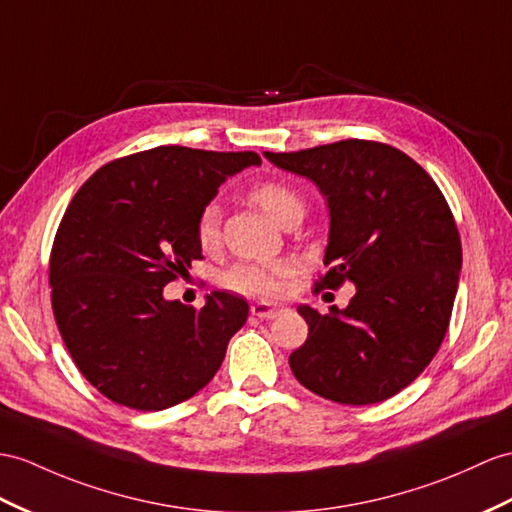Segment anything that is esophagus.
I'll return each instance as SVG.
<instances>
[{
	"instance_id": "34e87169",
	"label": "esophagus",
	"mask_w": 512,
	"mask_h": 512,
	"mask_svg": "<svg viewBox=\"0 0 512 512\" xmlns=\"http://www.w3.org/2000/svg\"><path fill=\"white\" fill-rule=\"evenodd\" d=\"M280 313H282V308L276 304H267V302L252 304V315L258 319H276Z\"/></svg>"
}]
</instances>
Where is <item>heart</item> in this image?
<instances>
[{
    "label": "heart",
    "mask_w": 512,
    "mask_h": 512,
    "mask_svg": "<svg viewBox=\"0 0 512 512\" xmlns=\"http://www.w3.org/2000/svg\"><path fill=\"white\" fill-rule=\"evenodd\" d=\"M252 202L265 210V215L282 226L284 221L304 215V197L282 180H263L249 191ZM199 247L210 252L219 245V208L208 204L195 223ZM295 273L291 260H260V263H234L221 273V286L228 291L249 297H276L282 293L286 280Z\"/></svg>",
    "instance_id": "b5f03b06"
}]
</instances>
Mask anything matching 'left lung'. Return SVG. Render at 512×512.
Listing matches in <instances>:
<instances>
[{"label": "left lung", "mask_w": 512, "mask_h": 512, "mask_svg": "<svg viewBox=\"0 0 512 512\" xmlns=\"http://www.w3.org/2000/svg\"><path fill=\"white\" fill-rule=\"evenodd\" d=\"M265 156L328 199L330 269L315 289L356 284L345 310L299 306L308 339L289 356L293 376L339 404L389 400L430 365L450 326L463 265L450 204L426 169L386 143L347 139Z\"/></svg>", "instance_id": "1"}]
</instances>
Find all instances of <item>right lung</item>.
<instances>
[{"label":"right lung","mask_w":512,"mask_h":512,"mask_svg":"<svg viewBox=\"0 0 512 512\" xmlns=\"http://www.w3.org/2000/svg\"><path fill=\"white\" fill-rule=\"evenodd\" d=\"M249 165L256 152L160 145L99 167L73 195L49 254L52 308L73 363L110 402L176 406L221 367L245 299L213 291L197 310L162 289L202 260L197 217Z\"/></svg>","instance_id":"add662e5"}]
</instances>
